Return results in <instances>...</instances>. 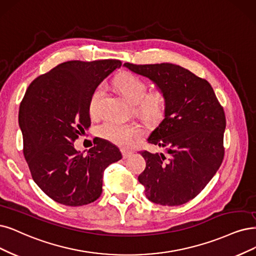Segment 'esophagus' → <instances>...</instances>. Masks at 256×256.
Returning <instances> with one entry per match:
<instances>
[{"label": "esophagus", "instance_id": "1", "mask_svg": "<svg viewBox=\"0 0 256 256\" xmlns=\"http://www.w3.org/2000/svg\"><path fill=\"white\" fill-rule=\"evenodd\" d=\"M121 153L123 158H128L130 157L132 154H133V150H128V148H121Z\"/></svg>", "mask_w": 256, "mask_h": 256}]
</instances>
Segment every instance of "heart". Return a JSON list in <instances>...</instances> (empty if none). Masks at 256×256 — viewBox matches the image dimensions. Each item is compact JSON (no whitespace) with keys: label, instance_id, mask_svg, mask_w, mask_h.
I'll use <instances>...</instances> for the list:
<instances>
[{"label":"heart","instance_id":"1","mask_svg":"<svg viewBox=\"0 0 256 256\" xmlns=\"http://www.w3.org/2000/svg\"><path fill=\"white\" fill-rule=\"evenodd\" d=\"M115 86L130 104H136L135 114L150 126L162 122L166 112V99L162 92L146 94V84L133 74H123L115 80ZM104 94V86L100 85L92 94L88 110L94 117L99 116L98 103ZM101 138L117 146H130L138 139L142 132L135 126L121 123L115 120H108L98 128Z\"/></svg>","mask_w":256,"mask_h":256}]
</instances>
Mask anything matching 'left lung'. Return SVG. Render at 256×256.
Segmentation results:
<instances>
[{
  "mask_svg": "<svg viewBox=\"0 0 256 256\" xmlns=\"http://www.w3.org/2000/svg\"><path fill=\"white\" fill-rule=\"evenodd\" d=\"M130 70L152 80L166 99L164 119L148 138L164 153L141 150L146 166L138 176L148 200L180 206L200 194L224 154L226 117L211 84L172 63L137 65Z\"/></svg>",
  "mask_w": 256,
  "mask_h": 256,
  "instance_id": "left-lung-1",
  "label": "left lung"
}]
</instances>
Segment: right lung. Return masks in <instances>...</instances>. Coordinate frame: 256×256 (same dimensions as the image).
Here are the masks:
<instances>
[{
  "instance_id": "1",
  "label": "right lung",
  "mask_w": 256,
  "mask_h": 256,
  "mask_svg": "<svg viewBox=\"0 0 256 256\" xmlns=\"http://www.w3.org/2000/svg\"><path fill=\"white\" fill-rule=\"evenodd\" d=\"M119 60L68 61L28 86L18 110L23 153L34 182L54 202L79 206L97 200L103 172L122 158L119 148L97 139L88 154L74 141L90 126L92 92L119 68Z\"/></svg>"
}]
</instances>
